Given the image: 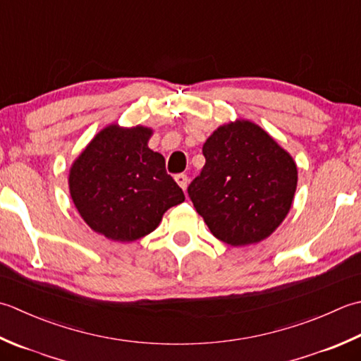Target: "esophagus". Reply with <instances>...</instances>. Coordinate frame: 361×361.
I'll return each instance as SVG.
<instances>
[{
  "mask_svg": "<svg viewBox=\"0 0 361 361\" xmlns=\"http://www.w3.org/2000/svg\"><path fill=\"white\" fill-rule=\"evenodd\" d=\"M175 181L178 183V186H180L183 190H186V188H188V176H186L185 173L175 175Z\"/></svg>",
  "mask_w": 361,
  "mask_h": 361,
  "instance_id": "obj_1",
  "label": "esophagus"
}]
</instances>
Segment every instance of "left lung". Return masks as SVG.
Returning a JSON list of instances; mask_svg holds the SVG:
<instances>
[{"label":"left lung","mask_w":361,"mask_h":361,"mask_svg":"<svg viewBox=\"0 0 361 361\" xmlns=\"http://www.w3.org/2000/svg\"><path fill=\"white\" fill-rule=\"evenodd\" d=\"M207 159L188 188L211 233L230 245L263 241L285 221L298 188V166L261 126L236 120L203 144Z\"/></svg>","instance_id":"obj_1"}]
</instances>
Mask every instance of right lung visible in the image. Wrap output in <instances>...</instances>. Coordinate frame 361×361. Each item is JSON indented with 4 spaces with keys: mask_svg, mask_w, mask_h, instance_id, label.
I'll return each instance as SVG.
<instances>
[{
    "mask_svg": "<svg viewBox=\"0 0 361 361\" xmlns=\"http://www.w3.org/2000/svg\"><path fill=\"white\" fill-rule=\"evenodd\" d=\"M147 126L109 125L70 169V195L89 227L112 241L131 243L158 227L185 194L166 172L162 154L148 148Z\"/></svg>",
    "mask_w": 361,
    "mask_h": 361,
    "instance_id": "add662e5",
    "label": "right lung"
}]
</instances>
